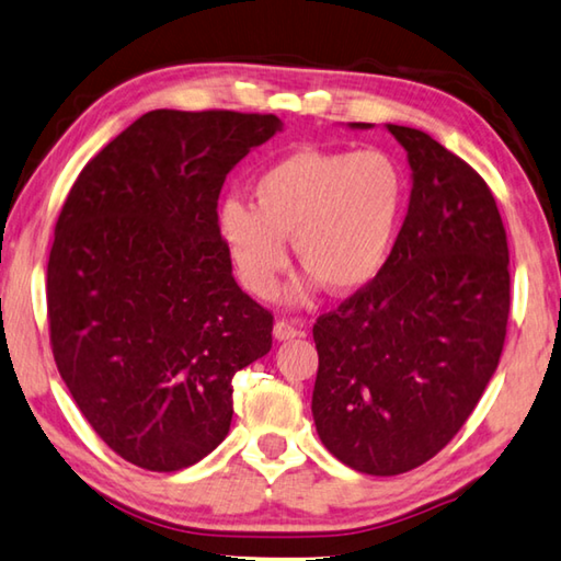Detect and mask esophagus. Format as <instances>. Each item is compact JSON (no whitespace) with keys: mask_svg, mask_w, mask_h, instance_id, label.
Wrapping results in <instances>:
<instances>
[{"mask_svg":"<svg viewBox=\"0 0 561 561\" xmlns=\"http://www.w3.org/2000/svg\"><path fill=\"white\" fill-rule=\"evenodd\" d=\"M297 335H301V329L299 325H294L291 321L279 319L277 323H274V339L277 341H291V339H297Z\"/></svg>","mask_w":561,"mask_h":561,"instance_id":"obj_1","label":"esophagus"}]
</instances>
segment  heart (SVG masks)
Returning a JSON list of instances; mask_svg holds the SVG:
<instances>
[{"instance_id": "obj_1", "label": "heart", "mask_w": 561, "mask_h": 561, "mask_svg": "<svg viewBox=\"0 0 561 561\" xmlns=\"http://www.w3.org/2000/svg\"><path fill=\"white\" fill-rule=\"evenodd\" d=\"M254 206L228 198L218 226L245 287L260 299L277 291L287 270V238L309 270L297 297L325 284L335 294L360 291L392 257L407 210L400 161L382 149H301L262 171Z\"/></svg>"}]
</instances>
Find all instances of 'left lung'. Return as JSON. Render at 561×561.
Returning <instances> with one entry per match:
<instances>
[{"instance_id": "left-lung-1", "label": "left lung", "mask_w": 561, "mask_h": 561, "mask_svg": "<svg viewBox=\"0 0 561 561\" xmlns=\"http://www.w3.org/2000/svg\"><path fill=\"white\" fill-rule=\"evenodd\" d=\"M387 129L412 167L400 238L378 279L313 323L316 432L370 476L412 471L454 439L493 378L511 313V252L488 183L426 131Z\"/></svg>"}]
</instances>
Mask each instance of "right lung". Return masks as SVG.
I'll return each instance as SVG.
<instances>
[{
  "label": "right lung",
  "mask_w": 561,
  "mask_h": 561,
  "mask_svg": "<svg viewBox=\"0 0 561 561\" xmlns=\"http://www.w3.org/2000/svg\"><path fill=\"white\" fill-rule=\"evenodd\" d=\"M282 122L154 110L88 161L56 220L46 309L56 368L112 451L171 473L232 420V378L272 348L218 226L226 176Z\"/></svg>",
  "instance_id": "add662e5"
}]
</instances>
